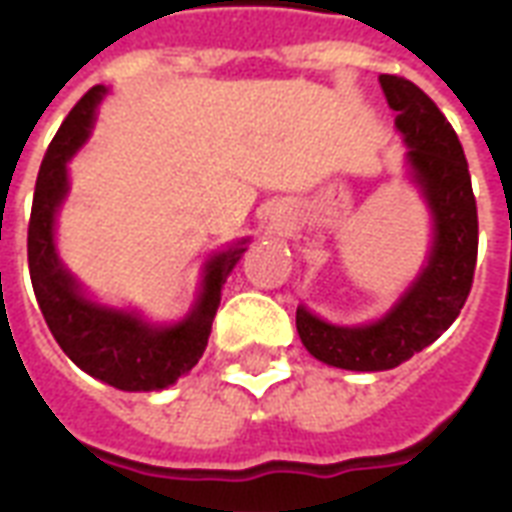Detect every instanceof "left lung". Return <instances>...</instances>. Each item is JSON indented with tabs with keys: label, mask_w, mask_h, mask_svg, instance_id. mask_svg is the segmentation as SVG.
<instances>
[{
	"label": "left lung",
	"mask_w": 512,
	"mask_h": 512,
	"mask_svg": "<svg viewBox=\"0 0 512 512\" xmlns=\"http://www.w3.org/2000/svg\"><path fill=\"white\" fill-rule=\"evenodd\" d=\"M395 126L408 144V166L432 212V252L416 282L378 322L330 325L298 306L295 325L319 362L343 370H389L438 341L459 317L478 260V209L459 136L438 104L397 74H381Z\"/></svg>",
	"instance_id": "8db88e82"
}]
</instances>
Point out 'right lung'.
<instances>
[{
	"label": "right lung",
	"mask_w": 512,
	"mask_h": 512,
	"mask_svg": "<svg viewBox=\"0 0 512 512\" xmlns=\"http://www.w3.org/2000/svg\"><path fill=\"white\" fill-rule=\"evenodd\" d=\"M104 93L107 88L96 85L74 104L42 158L29 217L31 287L50 333L77 368L123 392H155L174 384L204 357L222 284L244 255L247 239L206 263L198 303L177 325L155 327L131 311L99 306L85 298L80 284L58 260L53 225L69 190L66 161L91 134Z\"/></svg>",
	"instance_id": "right-lung-1"
}]
</instances>
